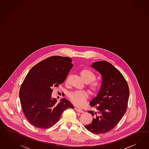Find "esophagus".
Segmentation results:
<instances>
[{
	"label": "esophagus",
	"instance_id": "34e87169",
	"mask_svg": "<svg viewBox=\"0 0 149 149\" xmlns=\"http://www.w3.org/2000/svg\"><path fill=\"white\" fill-rule=\"evenodd\" d=\"M74 110H75V111H77V112H79V113H84V111L81 109L78 108H77V107H75V108H74Z\"/></svg>",
	"mask_w": 149,
	"mask_h": 149
}]
</instances>
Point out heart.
Returning <instances> with one entry per match:
<instances>
[{
	"label": "heart",
	"mask_w": 149,
	"mask_h": 149,
	"mask_svg": "<svg viewBox=\"0 0 149 149\" xmlns=\"http://www.w3.org/2000/svg\"><path fill=\"white\" fill-rule=\"evenodd\" d=\"M82 79L86 83H88L89 89L93 93H96L100 88V84L95 79V75L90 69L85 68L82 69L80 72ZM69 97L73 104L79 107L84 105L85 100L88 97L87 93L84 91H77L69 93Z\"/></svg>",
	"instance_id": "heart-1"
}]
</instances>
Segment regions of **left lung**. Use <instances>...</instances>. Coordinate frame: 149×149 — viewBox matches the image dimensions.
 I'll return each instance as SVG.
<instances>
[{"label": "left lung", "mask_w": 149, "mask_h": 149, "mask_svg": "<svg viewBox=\"0 0 149 149\" xmlns=\"http://www.w3.org/2000/svg\"><path fill=\"white\" fill-rule=\"evenodd\" d=\"M101 74L102 82L98 94L91 102L95 111L90 110L92 122L85 126L93 134H104L112 130L126 112L130 90L120 72L107 61L91 65Z\"/></svg>", "instance_id": "1"}]
</instances>
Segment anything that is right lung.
I'll list each match as a JSON object with an SVG mask.
<instances>
[{
  "label": "right lung",
  "instance_id": "add662e5",
  "mask_svg": "<svg viewBox=\"0 0 149 149\" xmlns=\"http://www.w3.org/2000/svg\"><path fill=\"white\" fill-rule=\"evenodd\" d=\"M68 57L54 56L37 63L27 74L19 90L23 111L31 124L41 129L53 126L63 111L74 109L65 98L57 103L51 98L52 87H58L73 67Z\"/></svg>",
  "mask_w": 149,
  "mask_h": 149
}]
</instances>
